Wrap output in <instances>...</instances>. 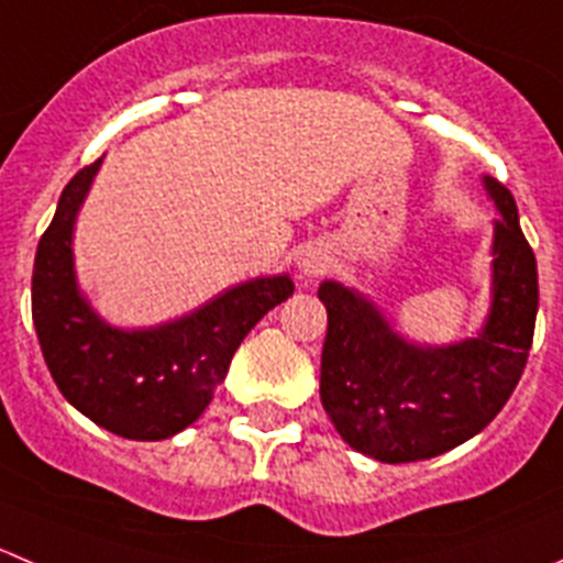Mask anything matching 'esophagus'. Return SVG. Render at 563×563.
Returning a JSON list of instances; mask_svg holds the SVG:
<instances>
[{
    "label": "esophagus",
    "mask_w": 563,
    "mask_h": 563,
    "mask_svg": "<svg viewBox=\"0 0 563 563\" xmlns=\"http://www.w3.org/2000/svg\"><path fill=\"white\" fill-rule=\"evenodd\" d=\"M329 265H331L329 251H325L323 245H318V243L303 245L301 254H298V260H296L298 273H301V278H307V282L323 276V273L329 271Z\"/></svg>",
    "instance_id": "esophagus-1"
}]
</instances>
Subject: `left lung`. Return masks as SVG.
I'll list each match as a JSON object with an SVG mask.
<instances>
[{"instance_id": "1", "label": "left lung", "mask_w": 563, "mask_h": 563, "mask_svg": "<svg viewBox=\"0 0 563 563\" xmlns=\"http://www.w3.org/2000/svg\"><path fill=\"white\" fill-rule=\"evenodd\" d=\"M500 218L492 223V301L475 336L426 345L393 329L376 301L323 282L329 312L320 400L353 451L384 464L420 462L484 431L526 371L539 309L537 256L514 196L484 176Z\"/></svg>"}]
</instances>
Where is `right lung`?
I'll return each instance as SVG.
<instances>
[{
	"mask_svg": "<svg viewBox=\"0 0 563 563\" xmlns=\"http://www.w3.org/2000/svg\"><path fill=\"white\" fill-rule=\"evenodd\" d=\"M101 159L68 181L37 243L32 323L46 367L74 409L118 437L159 442L201 417L243 336L287 301L296 285L290 273L260 276L168 323L143 329L107 323L74 267V223Z\"/></svg>",
	"mask_w": 563,
	"mask_h": 563,
	"instance_id": "1",
	"label": "right lung"
}]
</instances>
